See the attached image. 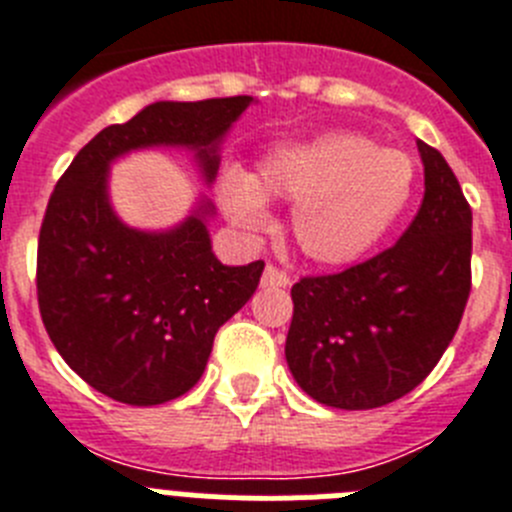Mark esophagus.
<instances>
[{
  "instance_id": "34e87169",
  "label": "esophagus",
  "mask_w": 512,
  "mask_h": 512,
  "mask_svg": "<svg viewBox=\"0 0 512 512\" xmlns=\"http://www.w3.org/2000/svg\"><path fill=\"white\" fill-rule=\"evenodd\" d=\"M261 287L264 289H284L289 287V277L284 274L282 269H277V266H266L264 269V277H261Z\"/></svg>"
}]
</instances>
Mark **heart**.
I'll use <instances>...</instances> for the list:
<instances>
[{
  "label": "heart",
  "instance_id": "obj_1",
  "mask_svg": "<svg viewBox=\"0 0 512 512\" xmlns=\"http://www.w3.org/2000/svg\"><path fill=\"white\" fill-rule=\"evenodd\" d=\"M413 184L408 153L333 130L269 148L256 174L228 166L217 179V202L248 235L271 225L269 200L287 202L289 233L302 256L336 269L364 259L390 233L413 197Z\"/></svg>",
  "mask_w": 512,
  "mask_h": 512
}]
</instances>
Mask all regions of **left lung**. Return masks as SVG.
I'll use <instances>...</instances> for the list:
<instances>
[{
    "label": "left lung",
    "instance_id": "left-lung-1",
    "mask_svg": "<svg viewBox=\"0 0 512 512\" xmlns=\"http://www.w3.org/2000/svg\"><path fill=\"white\" fill-rule=\"evenodd\" d=\"M425 194L400 241L292 287L289 372L320 405L372 410L415 390L461 323L472 289V210L446 158L418 140Z\"/></svg>",
    "mask_w": 512,
    "mask_h": 512
}]
</instances>
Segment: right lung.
Returning a JSON list of instances; mask_svg holds the SVG:
<instances>
[{"label": "right lung", "mask_w": 512, "mask_h": 512, "mask_svg": "<svg viewBox=\"0 0 512 512\" xmlns=\"http://www.w3.org/2000/svg\"><path fill=\"white\" fill-rule=\"evenodd\" d=\"M253 97L153 102L110 125L58 179L38 241V305L63 361L102 395L161 405L200 382L217 328L259 287L264 261L225 266L212 253L215 205L197 197L182 223L140 230L110 200L117 158L184 148L210 187L220 146Z\"/></svg>", "instance_id": "add662e5"}]
</instances>
